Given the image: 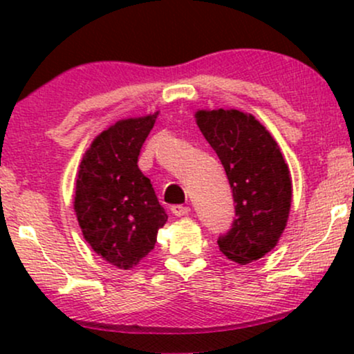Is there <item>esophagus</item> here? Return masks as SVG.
Wrapping results in <instances>:
<instances>
[{"label": "esophagus", "instance_id": "1", "mask_svg": "<svg viewBox=\"0 0 354 354\" xmlns=\"http://www.w3.org/2000/svg\"><path fill=\"white\" fill-rule=\"evenodd\" d=\"M189 208L188 206H183V205H174L171 206V213L174 214V216L181 218V216H186V214H189Z\"/></svg>", "mask_w": 354, "mask_h": 354}]
</instances>
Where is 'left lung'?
Returning a JSON list of instances; mask_svg holds the SVG:
<instances>
[{"label": "left lung", "mask_w": 354, "mask_h": 354, "mask_svg": "<svg viewBox=\"0 0 354 354\" xmlns=\"http://www.w3.org/2000/svg\"><path fill=\"white\" fill-rule=\"evenodd\" d=\"M196 124L221 160L233 189L236 219L218 239L238 265L263 258L278 245L290 218L293 183L271 133L239 109H198Z\"/></svg>", "instance_id": "obj_1"}]
</instances>
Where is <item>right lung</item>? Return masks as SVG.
Masks as SVG:
<instances>
[{
    "label": "right lung",
    "instance_id": "add662e5",
    "mask_svg": "<svg viewBox=\"0 0 354 354\" xmlns=\"http://www.w3.org/2000/svg\"><path fill=\"white\" fill-rule=\"evenodd\" d=\"M158 113L124 118L101 131L76 173L75 214L96 254L118 270H131L154 248L168 214L138 168L141 146Z\"/></svg>",
    "mask_w": 354,
    "mask_h": 354
}]
</instances>
